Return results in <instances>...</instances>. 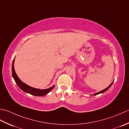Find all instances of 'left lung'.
<instances>
[{
	"label": "left lung",
	"mask_w": 129,
	"mask_h": 129,
	"mask_svg": "<svg viewBox=\"0 0 129 129\" xmlns=\"http://www.w3.org/2000/svg\"><path fill=\"white\" fill-rule=\"evenodd\" d=\"M113 82H114V81H113ZM113 82L110 84V85L107 87V88H106L105 89H104V90H102V91H100V92H97V93H94L93 95H94V96H96V95H98V94H100V93H104V92H105V91H106L107 90H108V89L111 86V85H112V84L113 83Z\"/></svg>",
	"instance_id": "8db88e82"
}]
</instances>
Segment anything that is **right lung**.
Masks as SVG:
<instances>
[{"instance_id":"right-lung-1","label":"right lung","mask_w":129,"mask_h":129,"mask_svg":"<svg viewBox=\"0 0 129 129\" xmlns=\"http://www.w3.org/2000/svg\"><path fill=\"white\" fill-rule=\"evenodd\" d=\"M14 60L15 58L13 59V63H12V76L14 80L15 81V83H17L18 86L24 92L26 93H29L31 95L36 96H43L44 95H46V94H48L49 92H51L52 89L54 87V86H52L51 87L47 89H44V90H41V89H38V88H36L28 86L27 84L24 83L22 81H21L19 77H18L16 72L14 70Z\"/></svg>"}]
</instances>
